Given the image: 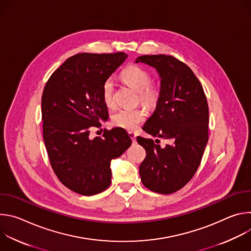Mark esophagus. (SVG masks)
Segmentation results:
<instances>
[{"mask_svg": "<svg viewBox=\"0 0 251 251\" xmlns=\"http://www.w3.org/2000/svg\"><path fill=\"white\" fill-rule=\"evenodd\" d=\"M128 135H129V137L131 138L132 142H133V143H136V135H135V133H133V132H129V133H128Z\"/></svg>", "mask_w": 251, "mask_h": 251, "instance_id": "obj_1", "label": "esophagus"}]
</instances>
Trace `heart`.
Masks as SVG:
<instances>
[{
	"label": "heart",
	"instance_id": "b5f03b06",
	"mask_svg": "<svg viewBox=\"0 0 251 251\" xmlns=\"http://www.w3.org/2000/svg\"><path fill=\"white\" fill-rule=\"evenodd\" d=\"M120 77L127 85L138 91V100L140 103L149 109L155 108L159 103L161 91L159 86L151 81L152 76L147 69L135 64H129L123 68ZM101 96L107 107L114 105V84L110 78L103 82ZM146 116L147 112L144 108L122 109L112 116L111 121L115 127L127 131H134L142 122L145 121Z\"/></svg>",
	"mask_w": 251,
	"mask_h": 251
}]
</instances>
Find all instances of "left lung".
<instances>
[{
  "label": "left lung",
  "instance_id": "left-lung-1",
  "mask_svg": "<svg viewBox=\"0 0 251 251\" xmlns=\"http://www.w3.org/2000/svg\"><path fill=\"white\" fill-rule=\"evenodd\" d=\"M157 69L161 77V96L157 108L142 129L166 139L138 136L146 150L139 167L141 181L155 193L169 195L185 187L196 174L208 140V106L203 88L193 70L172 55L154 54L137 57Z\"/></svg>",
  "mask_w": 251,
  "mask_h": 251
}]
</instances>
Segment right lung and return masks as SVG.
I'll return each mask as SVG.
<instances>
[{
    "mask_svg": "<svg viewBox=\"0 0 251 251\" xmlns=\"http://www.w3.org/2000/svg\"><path fill=\"white\" fill-rule=\"evenodd\" d=\"M127 54L77 53L49 78L42 97L44 141L50 166L67 189L82 196L105 191L111 183L110 162L130 146L122 128L104 130L91 139L90 129L108 119L101 96L103 82Z\"/></svg>",
    "mask_w": 251,
    "mask_h": 251,
    "instance_id": "add662e5",
    "label": "right lung"
}]
</instances>
